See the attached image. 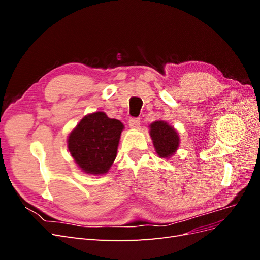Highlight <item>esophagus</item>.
<instances>
[{"label": "esophagus", "mask_w": 260, "mask_h": 260, "mask_svg": "<svg viewBox=\"0 0 260 260\" xmlns=\"http://www.w3.org/2000/svg\"><path fill=\"white\" fill-rule=\"evenodd\" d=\"M129 127L132 130H138L140 128V119H138V118H131L129 120Z\"/></svg>", "instance_id": "esophagus-1"}]
</instances>
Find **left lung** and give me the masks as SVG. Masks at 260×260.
<instances>
[{"instance_id": "left-lung-1", "label": "left lung", "mask_w": 260, "mask_h": 260, "mask_svg": "<svg viewBox=\"0 0 260 260\" xmlns=\"http://www.w3.org/2000/svg\"><path fill=\"white\" fill-rule=\"evenodd\" d=\"M149 136L155 151L160 158H170L178 151L180 137L178 131L165 120H156L149 124Z\"/></svg>"}]
</instances>
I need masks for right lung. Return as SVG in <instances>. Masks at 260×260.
<instances>
[{"label":"right lung","mask_w":260,"mask_h":260,"mask_svg":"<svg viewBox=\"0 0 260 260\" xmlns=\"http://www.w3.org/2000/svg\"><path fill=\"white\" fill-rule=\"evenodd\" d=\"M123 123L109 118L104 112L85 115L69 133L68 151L83 172L105 175L117 156Z\"/></svg>","instance_id":"1"}]
</instances>
